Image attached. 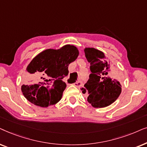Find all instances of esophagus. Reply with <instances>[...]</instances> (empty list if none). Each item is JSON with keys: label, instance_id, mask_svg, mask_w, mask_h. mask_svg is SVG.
<instances>
[{"label": "esophagus", "instance_id": "34e87169", "mask_svg": "<svg viewBox=\"0 0 147 147\" xmlns=\"http://www.w3.org/2000/svg\"><path fill=\"white\" fill-rule=\"evenodd\" d=\"M82 85H83V83L81 81H77L75 83H73V85H75L77 87H80Z\"/></svg>", "mask_w": 147, "mask_h": 147}]
</instances>
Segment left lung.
<instances>
[{"label": "left lung", "instance_id": "obj_1", "mask_svg": "<svg viewBox=\"0 0 147 147\" xmlns=\"http://www.w3.org/2000/svg\"><path fill=\"white\" fill-rule=\"evenodd\" d=\"M91 73L81 91L87 93V101L94 107H105L114 102L122 92L116 69L107 63L103 52L93 48H85Z\"/></svg>", "mask_w": 147, "mask_h": 147}]
</instances>
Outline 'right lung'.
I'll list each match as a JSON object with an SVG mask.
<instances>
[{
  "label": "right lung",
  "mask_w": 147,
  "mask_h": 147,
  "mask_svg": "<svg viewBox=\"0 0 147 147\" xmlns=\"http://www.w3.org/2000/svg\"><path fill=\"white\" fill-rule=\"evenodd\" d=\"M79 54L77 47L65 45L58 50L47 49L38 54L26 69L32 77L21 86L25 98L42 107L58 103L66 87L62 79L68 75V65Z\"/></svg>",
  "instance_id": "obj_1"
}]
</instances>
